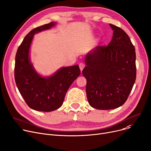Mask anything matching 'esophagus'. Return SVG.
Returning a JSON list of instances; mask_svg holds the SVG:
<instances>
[{"instance_id": "34e87169", "label": "esophagus", "mask_w": 151, "mask_h": 151, "mask_svg": "<svg viewBox=\"0 0 151 151\" xmlns=\"http://www.w3.org/2000/svg\"><path fill=\"white\" fill-rule=\"evenodd\" d=\"M79 67H80V68L81 71H82L83 68L85 67V64H84V63H80V64H79Z\"/></svg>"}]
</instances>
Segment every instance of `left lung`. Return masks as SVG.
<instances>
[{"label": "left lung", "mask_w": 151, "mask_h": 151, "mask_svg": "<svg viewBox=\"0 0 151 151\" xmlns=\"http://www.w3.org/2000/svg\"><path fill=\"white\" fill-rule=\"evenodd\" d=\"M113 30L108 46H98L85 57L83 70L89 105L106 110L122 106L127 100L136 80V53L129 35L120 27Z\"/></svg>", "instance_id": "8db88e82"}]
</instances>
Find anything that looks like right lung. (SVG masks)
I'll return each mask as SVG.
<instances>
[{
	"label": "right lung",
	"mask_w": 151,
	"mask_h": 151,
	"mask_svg": "<svg viewBox=\"0 0 151 151\" xmlns=\"http://www.w3.org/2000/svg\"><path fill=\"white\" fill-rule=\"evenodd\" d=\"M51 22L32 30L18 47L15 57L14 79L17 88L27 105L39 111L50 112L63 104L71 84L80 75L78 65L62 67L52 76L42 77L33 67L29 49L34 35L55 26Z\"/></svg>",
	"instance_id": "add662e5"
}]
</instances>
